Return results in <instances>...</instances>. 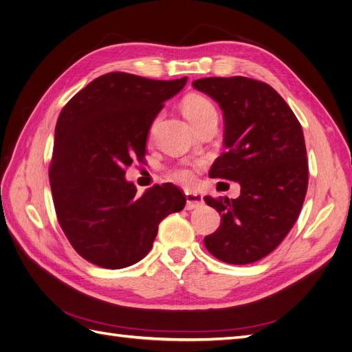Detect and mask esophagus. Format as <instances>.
I'll list each match as a JSON object with an SVG mask.
<instances>
[{
  "instance_id": "obj_1",
  "label": "esophagus",
  "mask_w": 352,
  "mask_h": 352,
  "mask_svg": "<svg viewBox=\"0 0 352 352\" xmlns=\"http://www.w3.org/2000/svg\"><path fill=\"white\" fill-rule=\"evenodd\" d=\"M185 197H186V210H194L204 204V198H202V195L199 194L186 192Z\"/></svg>"
}]
</instances>
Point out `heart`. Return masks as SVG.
<instances>
[{"mask_svg":"<svg viewBox=\"0 0 352 352\" xmlns=\"http://www.w3.org/2000/svg\"><path fill=\"white\" fill-rule=\"evenodd\" d=\"M182 110L192 126H195L202 119H206L208 114L216 113V107L212 105V102L199 94H189L188 97H185L182 101ZM168 177L185 186H192L197 180L195 170L189 166H180L177 168H173L168 173Z\"/></svg>","mask_w":352,"mask_h":352,"instance_id":"obj_1","label":"heart"}]
</instances>
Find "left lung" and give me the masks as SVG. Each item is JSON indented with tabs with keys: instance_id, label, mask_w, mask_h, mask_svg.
Wrapping results in <instances>:
<instances>
[{
	"instance_id": "obj_1",
	"label": "left lung",
	"mask_w": 352,
	"mask_h": 352,
	"mask_svg": "<svg viewBox=\"0 0 352 352\" xmlns=\"http://www.w3.org/2000/svg\"><path fill=\"white\" fill-rule=\"evenodd\" d=\"M192 87L219 102L225 117L223 145L210 176L241 185L236 199L206 197L221 214L206 248L229 264L269 255L300 216L308 186L302 127L270 85L243 78H204Z\"/></svg>"
}]
</instances>
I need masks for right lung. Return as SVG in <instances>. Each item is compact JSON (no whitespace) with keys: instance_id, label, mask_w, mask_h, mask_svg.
<instances>
[{"instance_id":"add662e5","label":"right lung","mask_w":352,"mask_h":352,"mask_svg":"<svg viewBox=\"0 0 352 352\" xmlns=\"http://www.w3.org/2000/svg\"><path fill=\"white\" fill-rule=\"evenodd\" d=\"M186 80L111 72L61 110L50 166L52 201L72 247L89 263L111 270L138 263L153 248L160 221L184 210L186 197L173 184L136 197L124 175L145 157L154 119Z\"/></svg>"}]
</instances>
